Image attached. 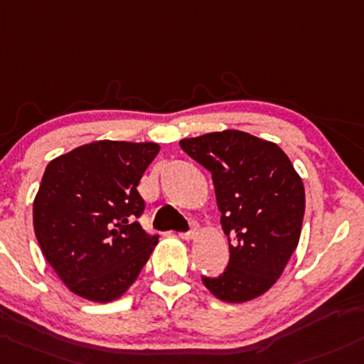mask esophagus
<instances>
[{"mask_svg": "<svg viewBox=\"0 0 364 364\" xmlns=\"http://www.w3.org/2000/svg\"><path fill=\"white\" fill-rule=\"evenodd\" d=\"M197 233H198L197 225L192 223V230L186 232V233H179V237H181L183 240H192V239H195V237H197Z\"/></svg>", "mask_w": 364, "mask_h": 364, "instance_id": "1", "label": "esophagus"}]
</instances>
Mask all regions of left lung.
Masks as SVG:
<instances>
[{
	"mask_svg": "<svg viewBox=\"0 0 364 364\" xmlns=\"http://www.w3.org/2000/svg\"><path fill=\"white\" fill-rule=\"evenodd\" d=\"M213 174L230 259L218 277H202L218 300L244 304L269 291L300 242L305 188L291 160L272 141L235 131L179 141Z\"/></svg>",
	"mask_w": 364,
	"mask_h": 364,
	"instance_id": "left-lung-1",
	"label": "left lung"
}]
</instances>
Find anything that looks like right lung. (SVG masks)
<instances>
[{"label":"right lung","mask_w":364,"mask_h":364,"mask_svg":"<svg viewBox=\"0 0 364 364\" xmlns=\"http://www.w3.org/2000/svg\"><path fill=\"white\" fill-rule=\"evenodd\" d=\"M156 143L94 141L53 159L33 202V225L48 265L71 293L108 304L125 294L159 237L144 233L141 178Z\"/></svg>","instance_id":"add662e5"}]
</instances>
